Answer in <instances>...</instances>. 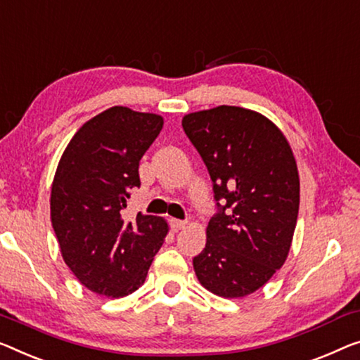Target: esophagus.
Returning <instances> with one entry per match:
<instances>
[{"mask_svg": "<svg viewBox=\"0 0 360 360\" xmlns=\"http://www.w3.org/2000/svg\"><path fill=\"white\" fill-rule=\"evenodd\" d=\"M187 224V221L184 219H171V229H173L174 233H178L179 229H182Z\"/></svg>", "mask_w": 360, "mask_h": 360, "instance_id": "obj_1", "label": "esophagus"}]
</instances>
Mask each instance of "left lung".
Returning a JSON list of instances; mask_svg holds the SVG:
<instances>
[{"instance_id": "left-lung-1", "label": "left lung", "mask_w": 360, "mask_h": 360, "mask_svg": "<svg viewBox=\"0 0 360 360\" xmlns=\"http://www.w3.org/2000/svg\"><path fill=\"white\" fill-rule=\"evenodd\" d=\"M182 127L207 166L218 207L205 249L194 257L195 275L219 297L249 296L291 249L299 213L292 150L268 117L240 106L191 112Z\"/></svg>"}]
</instances>
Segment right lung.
Masks as SVG:
<instances>
[{"instance_id": "1", "label": "right lung", "mask_w": 360, "mask_h": 360, "mask_svg": "<svg viewBox=\"0 0 360 360\" xmlns=\"http://www.w3.org/2000/svg\"><path fill=\"white\" fill-rule=\"evenodd\" d=\"M163 117L112 106L74 134L51 186V224L61 255L92 292L124 297L146 281L168 234L160 217H121L141 187L139 162L158 137Z\"/></svg>"}]
</instances>
